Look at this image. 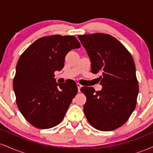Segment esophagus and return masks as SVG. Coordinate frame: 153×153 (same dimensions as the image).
<instances>
[{
	"mask_svg": "<svg viewBox=\"0 0 153 153\" xmlns=\"http://www.w3.org/2000/svg\"><path fill=\"white\" fill-rule=\"evenodd\" d=\"M77 87H78V91H79V92H80V88H81L82 85H80V83H78H78H77Z\"/></svg>",
	"mask_w": 153,
	"mask_h": 153,
	"instance_id": "obj_1",
	"label": "esophagus"
}]
</instances>
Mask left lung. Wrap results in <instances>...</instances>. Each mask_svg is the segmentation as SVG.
<instances>
[{"label": "left lung", "instance_id": "left-lung-1", "mask_svg": "<svg viewBox=\"0 0 153 153\" xmlns=\"http://www.w3.org/2000/svg\"><path fill=\"white\" fill-rule=\"evenodd\" d=\"M91 62V73H101V91L82 87L83 111L91 125L101 131L114 130L134 111L139 93L134 59L120 42L109 34L79 35Z\"/></svg>", "mask_w": 153, "mask_h": 153}]
</instances>
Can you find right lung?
I'll use <instances>...</instances> for the list:
<instances>
[{
  "instance_id": "right-lung-1",
  "label": "right lung",
  "mask_w": 153,
  "mask_h": 153,
  "mask_svg": "<svg viewBox=\"0 0 153 153\" xmlns=\"http://www.w3.org/2000/svg\"><path fill=\"white\" fill-rule=\"evenodd\" d=\"M79 47L75 36L52 35L36 40L19 57L13 91L19 111L34 127L49 129L64 118L78 88L73 80L57 83L54 73L64 68L66 54Z\"/></svg>"
}]
</instances>
